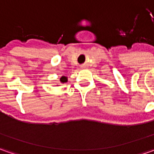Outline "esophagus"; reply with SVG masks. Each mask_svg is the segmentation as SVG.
Segmentation results:
<instances>
[{"instance_id": "1", "label": "esophagus", "mask_w": 154, "mask_h": 154, "mask_svg": "<svg viewBox=\"0 0 154 154\" xmlns=\"http://www.w3.org/2000/svg\"><path fill=\"white\" fill-rule=\"evenodd\" d=\"M82 68H84V67H82Z\"/></svg>"}]
</instances>
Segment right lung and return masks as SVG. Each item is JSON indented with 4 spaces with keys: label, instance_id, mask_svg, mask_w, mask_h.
Instances as JSON below:
<instances>
[{
    "label": "right lung",
    "instance_id": "1",
    "mask_svg": "<svg viewBox=\"0 0 154 154\" xmlns=\"http://www.w3.org/2000/svg\"><path fill=\"white\" fill-rule=\"evenodd\" d=\"M60 81H61V83H66L68 81V78L66 76H62L60 78Z\"/></svg>",
    "mask_w": 154,
    "mask_h": 154
}]
</instances>
